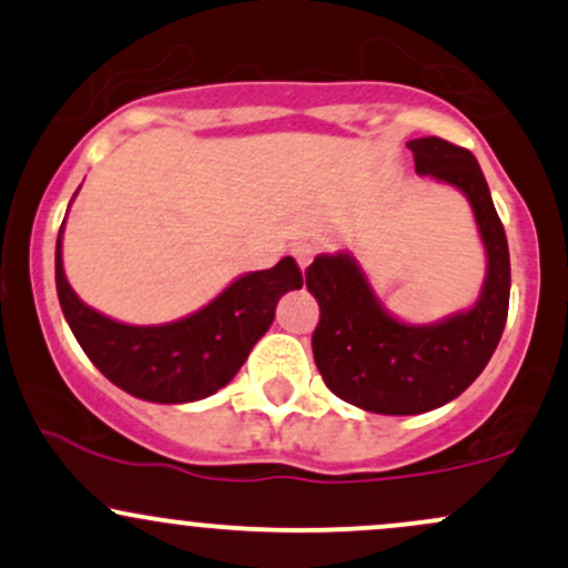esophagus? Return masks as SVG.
<instances>
[{
	"label": "esophagus",
	"instance_id": "obj_1",
	"mask_svg": "<svg viewBox=\"0 0 568 568\" xmlns=\"http://www.w3.org/2000/svg\"><path fill=\"white\" fill-rule=\"evenodd\" d=\"M293 258H296V264L306 270V266L312 264V258H315V247L312 245H293Z\"/></svg>",
	"mask_w": 568,
	"mask_h": 568
}]
</instances>
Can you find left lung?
Returning a JSON list of instances; mask_svg holds the SVG:
<instances>
[{
  "label": "left lung",
  "mask_w": 568,
  "mask_h": 568,
  "mask_svg": "<svg viewBox=\"0 0 568 568\" xmlns=\"http://www.w3.org/2000/svg\"><path fill=\"white\" fill-rule=\"evenodd\" d=\"M419 175L459 189L486 247L478 302L438 323L410 325L389 315L349 251L321 253L306 288L321 304L312 355L328 389L363 410L425 414L465 393L491 361L510 306V251L478 160L435 139L408 141Z\"/></svg>",
  "instance_id": "8db88e82"
}]
</instances>
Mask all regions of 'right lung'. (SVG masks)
I'll use <instances>...</instances> for the list:
<instances>
[{
	"label": "right lung",
	"instance_id": "right-lung-1",
	"mask_svg": "<svg viewBox=\"0 0 568 568\" xmlns=\"http://www.w3.org/2000/svg\"><path fill=\"white\" fill-rule=\"evenodd\" d=\"M61 237L63 226L55 243V288L71 334L109 382L149 403H194L226 387L270 331L280 298L304 283L298 264L285 256L272 270L240 275L181 321L128 325L77 296L63 272Z\"/></svg>",
	"mask_w": 568,
	"mask_h": 568
}]
</instances>
